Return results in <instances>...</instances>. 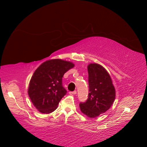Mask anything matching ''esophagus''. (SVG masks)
<instances>
[{
    "label": "esophagus",
    "mask_w": 147,
    "mask_h": 147,
    "mask_svg": "<svg viewBox=\"0 0 147 147\" xmlns=\"http://www.w3.org/2000/svg\"><path fill=\"white\" fill-rule=\"evenodd\" d=\"M69 93H70V95H76V94H77V91L75 90L73 91V92H70Z\"/></svg>",
    "instance_id": "obj_1"
}]
</instances>
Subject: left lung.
Listing matches in <instances>:
<instances>
[{
    "label": "left lung",
    "mask_w": 147,
    "mask_h": 147,
    "mask_svg": "<svg viewBox=\"0 0 147 147\" xmlns=\"http://www.w3.org/2000/svg\"><path fill=\"white\" fill-rule=\"evenodd\" d=\"M89 94L84 103L79 104L82 113L88 117L95 118L106 112L115 99V88L110 75L100 64L88 65Z\"/></svg>",
    "instance_id": "8db88e82"
}]
</instances>
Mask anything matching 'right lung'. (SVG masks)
<instances>
[{
    "mask_svg": "<svg viewBox=\"0 0 147 147\" xmlns=\"http://www.w3.org/2000/svg\"><path fill=\"white\" fill-rule=\"evenodd\" d=\"M75 64L54 59L42 63L30 81L28 93L34 106L41 113L48 114L57 109L67 91L62 86V77Z\"/></svg>",
    "mask_w": 147,
    "mask_h": 147,
    "instance_id": "right-lung-1",
    "label": "right lung"
}]
</instances>
